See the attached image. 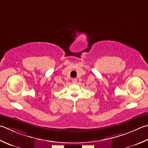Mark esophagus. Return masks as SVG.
<instances>
[{"label":"esophagus","instance_id":"esophagus-1","mask_svg":"<svg viewBox=\"0 0 148 148\" xmlns=\"http://www.w3.org/2000/svg\"><path fill=\"white\" fill-rule=\"evenodd\" d=\"M72 83H76V82H77V79L76 78H74V79H72Z\"/></svg>","mask_w":148,"mask_h":148}]
</instances>
